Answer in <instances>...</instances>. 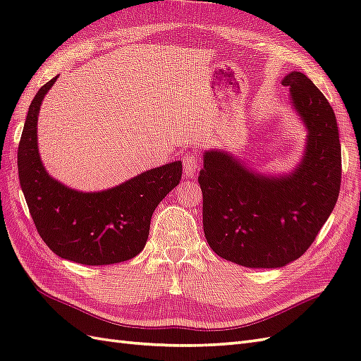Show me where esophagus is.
Segmentation results:
<instances>
[{
	"mask_svg": "<svg viewBox=\"0 0 361 361\" xmlns=\"http://www.w3.org/2000/svg\"><path fill=\"white\" fill-rule=\"evenodd\" d=\"M182 162H183V174H185L187 178H195V176L197 174L199 165H200L199 154L197 153H190L187 156H183Z\"/></svg>",
	"mask_w": 361,
	"mask_h": 361,
	"instance_id": "obj_1",
	"label": "esophagus"
}]
</instances>
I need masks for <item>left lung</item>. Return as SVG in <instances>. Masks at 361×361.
<instances>
[{"label":"left lung","instance_id":"8db88e82","mask_svg":"<svg viewBox=\"0 0 361 361\" xmlns=\"http://www.w3.org/2000/svg\"><path fill=\"white\" fill-rule=\"evenodd\" d=\"M289 105L306 130L302 159L265 174L222 148L204 153V233L217 256L247 268H282L311 247L340 192L341 148L334 110L300 72L288 73Z\"/></svg>","mask_w":361,"mask_h":361}]
</instances>
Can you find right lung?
<instances>
[{
  "mask_svg": "<svg viewBox=\"0 0 361 361\" xmlns=\"http://www.w3.org/2000/svg\"><path fill=\"white\" fill-rule=\"evenodd\" d=\"M56 79L35 94L18 147L20 183L35 226L61 259L92 267L133 259L145 247L156 207L179 185L182 162L142 171L102 191H78L51 178L39 156L38 116Z\"/></svg>",
  "mask_w": 361,
  "mask_h": 361,
  "instance_id": "add662e5",
  "label": "right lung"
}]
</instances>
